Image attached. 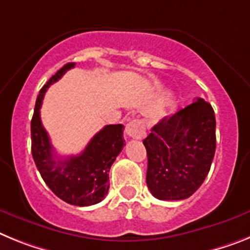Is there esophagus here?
I'll use <instances>...</instances> for the list:
<instances>
[{
    "mask_svg": "<svg viewBox=\"0 0 250 250\" xmlns=\"http://www.w3.org/2000/svg\"><path fill=\"white\" fill-rule=\"evenodd\" d=\"M125 134L127 137L134 138V140H142L146 134L145 131V125L140 119H133L131 122H128L125 125Z\"/></svg>",
    "mask_w": 250,
    "mask_h": 250,
    "instance_id": "obj_1",
    "label": "esophagus"
}]
</instances>
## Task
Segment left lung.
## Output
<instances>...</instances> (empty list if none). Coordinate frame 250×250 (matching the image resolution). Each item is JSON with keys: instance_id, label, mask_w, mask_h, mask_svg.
Masks as SVG:
<instances>
[{"instance_id": "left-lung-1", "label": "left lung", "mask_w": 250, "mask_h": 250, "mask_svg": "<svg viewBox=\"0 0 250 250\" xmlns=\"http://www.w3.org/2000/svg\"><path fill=\"white\" fill-rule=\"evenodd\" d=\"M215 114L197 98L172 117H165L143 140L147 186L158 200H184L200 188L215 155Z\"/></svg>"}]
</instances>
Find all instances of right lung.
Listing matches in <instances>:
<instances>
[{
  "label": "right lung",
  "instance_id": "1",
  "mask_svg": "<svg viewBox=\"0 0 250 250\" xmlns=\"http://www.w3.org/2000/svg\"><path fill=\"white\" fill-rule=\"evenodd\" d=\"M74 66V62L64 65L39 93L31 119V152L41 177L56 196L71 205L90 206L101 203L108 194L110 166L125 146V127L105 125L78 156L59 158L54 153L41 123L40 108L46 89Z\"/></svg>",
  "mask_w": 250,
  "mask_h": 250
}]
</instances>
